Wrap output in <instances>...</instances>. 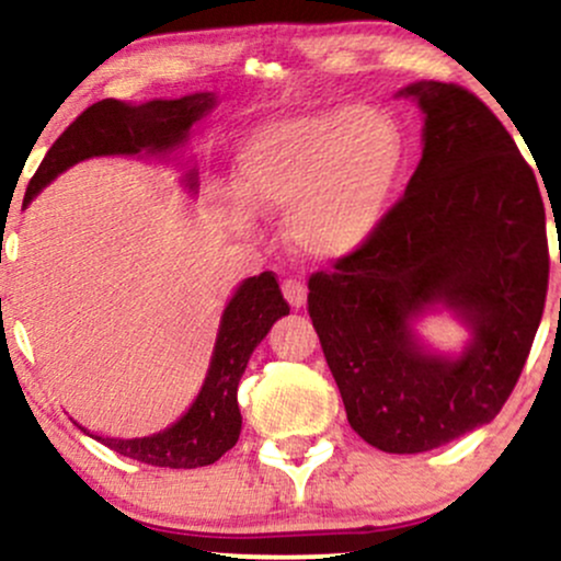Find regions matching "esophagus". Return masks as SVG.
<instances>
[{
	"instance_id": "1",
	"label": "esophagus",
	"mask_w": 561,
	"mask_h": 561,
	"mask_svg": "<svg viewBox=\"0 0 561 561\" xmlns=\"http://www.w3.org/2000/svg\"><path fill=\"white\" fill-rule=\"evenodd\" d=\"M280 288H283V296H286V301L294 309L305 307V301H307V286H305V283L296 280V278H288V280H283Z\"/></svg>"
}]
</instances>
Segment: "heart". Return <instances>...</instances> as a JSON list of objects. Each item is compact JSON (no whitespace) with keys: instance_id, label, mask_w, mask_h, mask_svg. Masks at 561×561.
<instances>
[{"instance_id":"1","label":"heart","mask_w":561,"mask_h":561,"mask_svg":"<svg viewBox=\"0 0 561 561\" xmlns=\"http://www.w3.org/2000/svg\"><path fill=\"white\" fill-rule=\"evenodd\" d=\"M233 170L247 207L286 209V236L301 254L341 260L383 226L407 173V141L386 112L333 107L256 128ZM228 217L249 220L236 202Z\"/></svg>"}]
</instances>
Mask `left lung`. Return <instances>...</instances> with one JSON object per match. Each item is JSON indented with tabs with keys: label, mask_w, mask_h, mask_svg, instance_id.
<instances>
[{
	"label": "left lung",
	"mask_w": 561,
	"mask_h": 561,
	"mask_svg": "<svg viewBox=\"0 0 561 561\" xmlns=\"http://www.w3.org/2000/svg\"><path fill=\"white\" fill-rule=\"evenodd\" d=\"M423 160L365 247L309 278L307 309L348 425L420 454L491 423L515 391L549 288L546 209L515 138L476 94L420 81ZM561 260V256H559ZM444 304L473 331L433 355L411 320Z\"/></svg>",
	"instance_id": "left-lung-1"
}]
</instances>
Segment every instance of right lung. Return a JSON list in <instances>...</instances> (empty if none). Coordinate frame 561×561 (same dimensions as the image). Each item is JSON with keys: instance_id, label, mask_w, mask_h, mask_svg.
Returning a JSON list of instances; mask_svg holds the SVG:
<instances>
[{"instance_id": "obj_1", "label": "right lung", "mask_w": 561, "mask_h": 561, "mask_svg": "<svg viewBox=\"0 0 561 561\" xmlns=\"http://www.w3.org/2000/svg\"><path fill=\"white\" fill-rule=\"evenodd\" d=\"M215 107V94L202 91L181 99H154L147 104H125L117 99H102L72 121L65 134L51 144L46 157L25 188L23 207L51 183L62 170L76 162L102 154H168L181 147L191 134V125ZM188 188H196V173L186 175ZM288 314L275 273L254 275L236 288L233 299L222 312L217 331L213 362L207 378L188 412L168 431L147 438H96L107 449L151 467L194 470L213 465L228 449H233L241 433L239 380L249 357L265 339L275 320Z\"/></svg>"}]
</instances>
